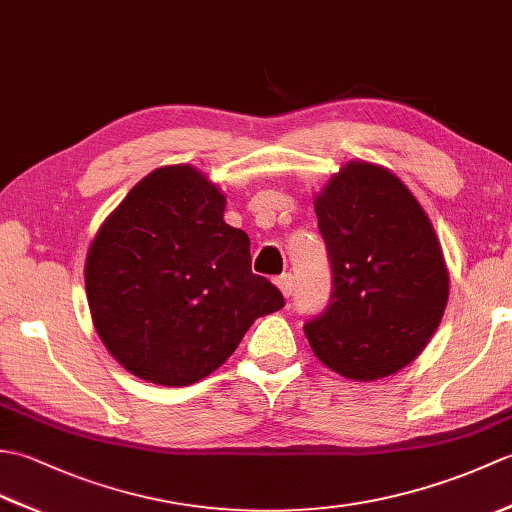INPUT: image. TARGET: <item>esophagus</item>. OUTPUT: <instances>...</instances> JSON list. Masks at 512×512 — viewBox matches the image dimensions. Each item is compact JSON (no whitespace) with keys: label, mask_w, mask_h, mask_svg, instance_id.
I'll use <instances>...</instances> for the list:
<instances>
[{"label":"esophagus","mask_w":512,"mask_h":512,"mask_svg":"<svg viewBox=\"0 0 512 512\" xmlns=\"http://www.w3.org/2000/svg\"><path fill=\"white\" fill-rule=\"evenodd\" d=\"M277 288L281 290V295H284L286 299L292 295V290H295V279H292V275H281L277 277Z\"/></svg>","instance_id":"34e87169"}]
</instances>
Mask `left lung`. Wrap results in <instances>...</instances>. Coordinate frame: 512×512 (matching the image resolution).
<instances>
[{"instance_id": "8db88e82", "label": "left lung", "mask_w": 512, "mask_h": 512, "mask_svg": "<svg viewBox=\"0 0 512 512\" xmlns=\"http://www.w3.org/2000/svg\"><path fill=\"white\" fill-rule=\"evenodd\" d=\"M334 292L303 325L314 356L350 380L396 374L416 358L449 299V270L429 215L396 173L352 160L314 195Z\"/></svg>"}]
</instances>
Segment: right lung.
Here are the masks:
<instances>
[{
    "instance_id": "1",
    "label": "right lung",
    "mask_w": 512,
    "mask_h": 512,
    "mask_svg": "<svg viewBox=\"0 0 512 512\" xmlns=\"http://www.w3.org/2000/svg\"><path fill=\"white\" fill-rule=\"evenodd\" d=\"M226 195L191 165L151 171L105 217L85 259L96 334L129 374L184 387L215 372L255 319L284 308L250 270Z\"/></svg>"
}]
</instances>
